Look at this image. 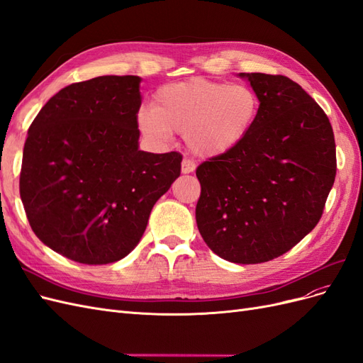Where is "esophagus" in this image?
I'll list each match as a JSON object with an SVG mask.
<instances>
[{"label": "esophagus", "instance_id": "34e87169", "mask_svg": "<svg viewBox=\"0 0 363 363\" xmlns=\"http://www.w3.org/2000/svg\"><path fill=\"white\" fill-rule=\"evenodd\" d=\"M194 171H195V162L188 159V157H184L183 162H182V172L183 174H191Z\"/></svg>", "mask_w": 363, "mask_h": 363}]
</instances>
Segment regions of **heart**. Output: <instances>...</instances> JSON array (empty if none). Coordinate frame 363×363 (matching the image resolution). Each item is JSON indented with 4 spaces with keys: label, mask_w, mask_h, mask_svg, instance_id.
Here are the masks:
<instances>
[{
    "label": "heart",
    "mask_w": 363,
    "mask_h": 363,
    "mask_svg": "<svg viewBox=\"0 0 363 363\" xmlns=\"http://www.w3.org/2000/svg\"><path fill=\"white\" fill-rule=\"evenodd\" d=\"M259 112V95L250 86L192 79L157 89L152 107L139 111L138 125L157 140L183 135L195 155L216 157L248 136Z\"/></svg>",
    "instance_id": "heart-1"
}]
</instances>
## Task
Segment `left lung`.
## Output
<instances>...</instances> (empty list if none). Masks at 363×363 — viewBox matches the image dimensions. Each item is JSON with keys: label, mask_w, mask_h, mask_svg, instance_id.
Wrapping results in <instances>:
<instances>
[{"label": "left lung", "mask_w": 363, "mask_h": 363, "mask_svg": "<svg viewBox=\"0 0 363 363\" xmlns=\"http://www.w3.org/2000/svg\"><path fill=\"white\" fill-rule=\"evenodd\" d=\"M259 95L248 136L196 168L195 218L207 247L233 263L276 259L311 233L335 183L330 121L284 75L240 72Z\"/></svg>", "instance_id": "1"}]
</instances>
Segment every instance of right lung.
<instances>
[{"mask_svg": "<svg viewBox=\"0 0 363 363\" xmlns=\"http://www.w3.org/2000/svg\"><path fill=\"white\" fill-rule=\"evenodd\" d=\"M138 75L63 87L28 128L19 194L35 235L86 265L125 257L182 171L177 151L139 150Z\"/></svg>", "mask_w": 363, "mask_h": 363, "instance_id": "right-lung-1", "label": "right lung"}]
</instances>
